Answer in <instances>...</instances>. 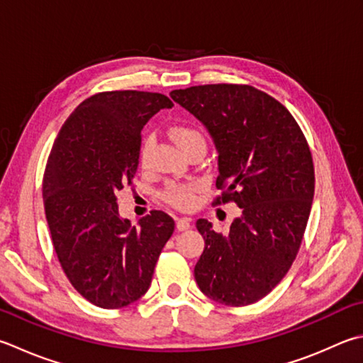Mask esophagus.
Segmentation results:
<instances>
[{"label": "esophagus", "instance_id": "34e87169", "mask_svg": "<svg viewBox=\"0 0 363 363\" xmlns=\"http://www.w3.org/2000/svg\"><path fill=\"white\" fill-rule=\"evenodd\" d=\"M191 225L189 218H177V229L179 230H188Z\"/></svg>", "mask_w": 363, "mask_h": 363}]
</instances>
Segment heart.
I'll list each match as a JSON object with an SVG mask.
<instances>
[{"mask_svg":"<svg viewBox=\"0 0 363 363\" xmlns=\"http://www.w3.org/2000/svg\"><path fill=\"white\" fill-rule=\"evenodd\" d=\"M170 135H172L174 142L177 143V145H179L182 152H183V150L196 147V145L205 147L203 134L194 126H186V125L174 126L172 129H170ZM150 145H152V138L143 140L142 152H140L142 160L147 158ZM166 199L170 205H174V207L186 210L194 203V194H193V189L188 188V186H172L167 191Z\"/></svg>","mask_w":363,"mask_h":363,"instance_id":"heart-1","label":"heart"}]
</instances>
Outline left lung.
<instances>
[{"label":"left lung","mask_w":363,"mask_h":363,"mask_svg":"<svg viewBox=\"0 0 363 363\" xmlns=\"http://www.w3.org/2000/svg\"><path fill=\"white\" fill-rule=\"evenodd\" d=\"M207 128L218 152L215 205L242 208L225 235L207 220L194 278L205 296L251 305L281 281L296 259L314 196L308 143L281 102L250 85H199L170 91Z\"/></svg>","instance_id":"8db88e82"}]
</instances>
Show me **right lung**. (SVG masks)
<instances>
[{"label": "right lung", "instance_id": "add662e5", "mask_svg": "<svg viewBox=\"0 0 363 363\" xmlns=\"http://www.w3.org/2000/svg\"><path fill=\"white\" fill-rule=\"evenodd\" d=\"M172 106L160 93H98L77 106L52 147L43 197L53 248L75 291L101 308H123L148 291L174 232L164 211L135 228L117 203L139 166L140 131Z\"/></svg>", "mask_w": 363, "mask_h": 363}]
</instances>
